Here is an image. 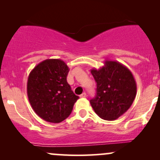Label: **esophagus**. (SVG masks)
I'll return each instance as SVG.
<instances>
[{
	"mask_svg": "<svg viewBox=\"0 0 160 160\" xmlns=\"http://www.w3.org/2000/svg\"><path fill=\"white\" fill-rule=\"evenodd\" d=\"M80 98H86V92H83V93H82L81 95H80Z\"/></svg>",
	"mask_w": 160,
	"mask_h": 160,
	"instance_id": "esophagus-1",
	"label": "esophagus"
}]
</instances>
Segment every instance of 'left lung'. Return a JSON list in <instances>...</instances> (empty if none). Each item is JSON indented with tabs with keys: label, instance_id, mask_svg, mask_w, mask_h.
Returning <instances> with one entry per match:
<instances>
[{
	"label": "left lung",
	"instance_id": "left-lung-1",
	"mask_svg": "<svg viewBox=\"0 0 160 160\" xmlns=\"http://www.w3.org/2000/svg\"><path fill=\"white\" fill-rule=\"evenodd\" d=\"M91 73L97 83L96 95L90 104L96 114L105 120H114L128 111L136 96L137 85L127 67L106 60L104 65Z\"/></svg>",
	"mask_w": 160,
	"mask_h": 160
}]
</instances>
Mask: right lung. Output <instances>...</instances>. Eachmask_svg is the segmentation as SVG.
I'll return each mask as SVG.
<instances>
[{"mask_svg": "<svg viewBox=\"0 0 160 160\" xmlns=\"http://www.w3.org/2000/svg\"><path fill=\"white\" fill-rule=\"evenodd\" d=\"M69 68L61 59L41 62L29 74L27 94L29 102L41 119L58 123L71 114L79 98L67 82Z\"/></svg>", "mask_w": 160, "mask_h": 160, "instance_id": "add662e5", "label": "right lung"}]
</instances>
